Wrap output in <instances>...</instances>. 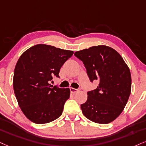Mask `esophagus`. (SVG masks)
Listing matches in <instances>:
<instances>
[{
    "label": "esophagus",
    "instance_id": "obj_1",
    "mask_svg": "<svg viewBox=\"0 0 146 146\" xmlns=\"http://www.w3.org/2000/svg\"><path fill=\"white\" fill-rule=\"evenodd\" d=\"M70 92H71L72 94H74V93H76L77 92H78L79 91V89H74V88H70Z\"/></svg>",
    "mask_w": 146,
    "mask_h": 146
}]
</instances>
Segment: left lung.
Returning <instances> with one entry per match:
<instances>
[{
	"mask_svg": "<svg viewBox=\"0 0 146 146\" xmlns=\"http://www.w3.org/2000/svg\"><path fill=\"white\" fill-rule=\"evenodd\" d=\"M74 55L84 64L90 81L99 80L97 89L88 91L87 102L80 105L84 116L96 123H111L121 114L131 94L129 68L108 46H91Z\"/></svg>",
	"mask_w": 146,
	"mask_h": 146,
	"instance_id": "1",
	"label": "left lung"
}]
</instances>
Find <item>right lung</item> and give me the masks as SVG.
I'll use <instances>...</instances> for the list:
<instances>
[{
	"label": "right lung",
	"instance_id": "1",
	"mask_svg": "<svg viewBox=\"0 0 146 146\" xmlns=\"http://www.w3.org/2000/svg\"><path fill=\"white\" fill-rule=\"evenodd\" d=\"M74 52L46 44H36L23 53L16 64L13 89L19 107L27 118L36 124H45L58 118L70 89L51 85L59 78L60 68Z\"/></svg>",
	"mask_w": 146,
	"mask_h": 146
}]
</instances>
